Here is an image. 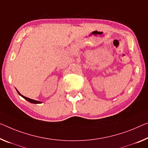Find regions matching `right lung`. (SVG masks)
Here are the masks:
<instances>
[{
	"mask_svg": "<svg viewBox=\"0 0 148 148\" xmlns=\"http://www.w3.org/2000/svg\"><path fill=\"white\" fill-rule=\"evenodd\" d=\"M18 91V90H17ZM18 94L20 95V96L21 97H22L24 98V99H25L26 100V101H28V102H29V103H34V104H39V103H41V102H40V101H35V100H33V99H29V98H28V97H24V96H23V95H21L20 94V93L18 91Z\"/></svg>",
	"mask_w": 148,
	"mask_h": 148,
	"instance_id": "right-lung-1",
	"label": "right lung"
}]
</instances>
